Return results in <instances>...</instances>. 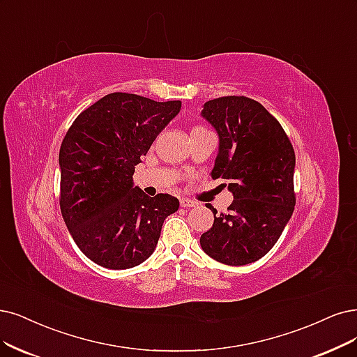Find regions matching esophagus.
I'll return each instance as SVG.
<instances>
[{"label":"esophagus","instance_id":"esophagus-1","mask_svg":"<svg viewBox=\"0 0 357 357\" xmlns=\"http://www.w3.org/2000/svg\"><path fill=\"white\" fill-rule=\"evenodd\" d=\"M181 206L190 208V207H194V206H195V202H192V200H190V199H181Z\"/></svg>","mask_w":357,"mask_h":357}]
</instances>
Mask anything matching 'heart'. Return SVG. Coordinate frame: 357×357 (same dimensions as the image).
I'll list each match as a JSON object with an SVG mask.
<instances>
[{
	"label": "heart",
	"instance_id": "b5f03b06",
	"mask_svg": "<svg viewBox=\"0 0 357 357\" xmlns=\"http://www.w3.org/2000/svg\"><path fill=\"white\" fill-rule=\"evenodd\" d=\"M195 129H202V128H195Z\"/></svg>",
	"mask_w": 357,
	"mask_h": 357
}]
</instances>
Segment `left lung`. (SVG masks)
Listing matches in <instances>:
<instances>
[{
  "label": "left lung",
  "instance_id": "left-lung-1",
  "mask_svg": "<svg viewBox=\"0 0 357 357\" xmlns=\"http://www.w3.org/2000/svg\"><path fill=\"white\" fill-rule=\"evenodd\" d=\"M203 117L219 134L213 179H225L234 202L215 213L213 227L200 238L212 259L243 266L265 256L280 240L296 206L293 144L260 102L228 96L204 104Z\"/></svg>",
  "mask_w": 357,
  "mask_h": 357
}]
</instances>
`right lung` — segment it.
<instances>
[{"label":"right lung","mask_w":357,"mask_h":357,"mask_svg":"<svg viewBox=\"0 0 357 357\" xmlns=\"http://www.w3.org/2000/svg\"><path fill=\"white\" fill-rule=\"evenodd\" d=\"M181 110L113 92L79 114L60 147V210L79 250L107 269L147 260L165 219L179 208L169 194L149 197L132 183L135 166Z\"/></svg>","instance_id":"add662e5"}]
</instances>
